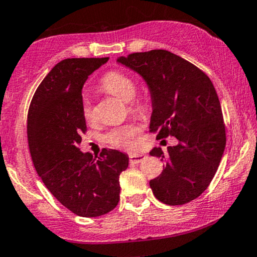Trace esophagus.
<instances>
[{
	"instance_id": "obj_1",
	"label": "esophagus",
	"mask_w": 257,
	"mask_h": 257,
	"mask_svg": "<svg viewBox=\"0 0 257 257\" xmlns=\"http://www.w3.org/2000/svg\"><path fill=\"white\" fill-rule=\"evenodd\" d=\"M145 158H146L145 155H131L129 156V162L133 164H138L140 163L141 161H144Z\"/></svg>"
}]
</instances>
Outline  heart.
Masks as SVG:
<instances>
[{
  "mask_svg": "<svg viewBox=\"0 0 257 257\" xmlns=\"http://www.w3.org/2000/svg\"><path fill=\"white\" fill-rule=\"evenodd\" d=\"M101 87L111 95L116 96L122 101L128 102L129 110L133 113L144 114L147 110V105L144 100L134 99L137 93V84L134 79L125 73L119 71H111L101 81ZM83 117L87 120L93 118V106L89 99L85 98L82 106ZM140 134V126L135 122H129L125 124L112 128L104 135V141L107 145L116 149L129 150L134 146L135 139Z\"/></svg>",
  "mask_w": 257,
  "mask_h": 257,
  "instance_id": "b5f03b06",
  "label": "heart"
}]
</instances>
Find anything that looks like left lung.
<instances>
[{
	"instance_id": "1",
	"label": "left lung",
	"mask_w": 257,
	"mask_h": 257,
	"mask_svg": "<svg viewBox=\"0 0 257 257\" xmlns=\"http://www.w3.org/2000/svg\"><path fill=\"white\" fill-rule=\"evenodd\" d=\"M143 76L152 99L150 132L175 137L178 145L151 156L166 159L163 172L150 181L155 197L168 205L196 199L213 180L226 146L222 110L210 78L179 55L153 49L117 59Z\"/></svg>"
}]
</instances>
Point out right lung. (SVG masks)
I'll use <instances>...</instances> for the list:
<instances>
[{"instance_id":"add662e5","label":"right lung","mask_w":257,"mask_h":257,"mask_svg":"<svg viewBox=\"0 0 257 257\" xmlns=\"http://www.w3.org/2000/svg\"><path fill=\"white\" fill-rule=\"evenodd\" d=\"M108 58H72L58 63L32 96L28 141L35 169L49 192L73 214L96 217L119 202V175L129 158L102 149L99 157L78 149L87 131L82 88Z\"/></svg>"}]
</instances>
